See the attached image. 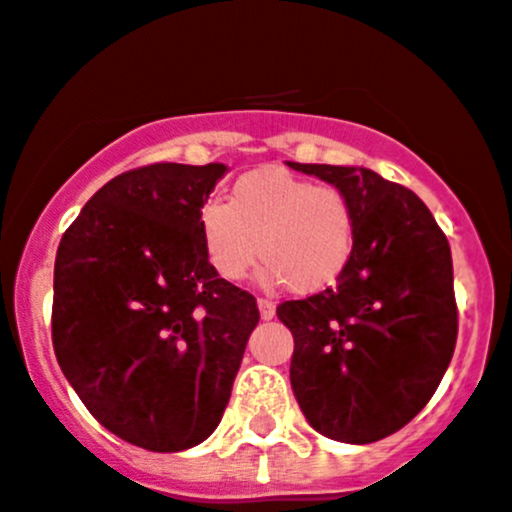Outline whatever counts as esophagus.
I'll return each instance as SVG.
<instances>
[{
    "label": "esophagus",
    "mask_w": 512,
    "mask_h": 512,
    "mask_svg": "<svg viewBox=\"0 0 512 512\" xmlns=\"http://www.w3.org/2000/svg\"><path fill=\"white\" fill-rule=\"evenodd\" d=\"M257 310H260L262 320H272V317H275V302L257 300Z\"/></svg>",
    "instance_id": "esophagus-1"
}]
</instances>
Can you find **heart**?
I'll use <instances>...</instances> for the list:
<instances>
[{
  "label": "heart",
  "mask_w": 512,
  "mask_h": 512,
  "mask_svg": "<svg viewBox=\"0 0 512 512\" xmlns=\"http://www.w3.org/2000/svg\"><path fill=\"white\" fill-rule=\"evenodd\" d=\"M197 222L207 260L227 282H240L262 255L265 285L315 295L355 255L357 222L345 192L277 167L242 175L230 202H205Z\"/></svg>",
  "instance_id": "b5f03b06"
}]
</instances>
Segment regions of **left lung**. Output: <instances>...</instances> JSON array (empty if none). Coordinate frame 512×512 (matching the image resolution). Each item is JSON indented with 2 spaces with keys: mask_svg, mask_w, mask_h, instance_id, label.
<instances>
[{
  "mask_svg": "<svg viewBox=\"0 0 512 512\" xmlns=\"http://www.w3.org/2000/svg\"><path fill=\"white\" fill-rule=\"evenodd\" d=\"M287 167L347 195L355 255L335 287L287 300L290 382L307 423L365 445L408 425L438 390L458 337L448 237L413 190L367 167Z\"/></svg>",
  "mask_w": 512,
  "mask_h": 512,
  "instance_id": "8db88e82",
  "label": "left lung"
}]
</instances>
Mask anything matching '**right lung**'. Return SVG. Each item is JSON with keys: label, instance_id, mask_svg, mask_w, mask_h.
Returning <instances> with one entry per match:
<instances>
[{"label": "right lung", "instance_id": "add662e5", "mask_svg": "<svg viewBox=\"0 0 512 512\" xmlns=\"http://www.w3.org/2000/svg\"><path fill=\"white\" fill-rule=\"evenodd\" d=\"M227 165L140 167L82 207L54 260L52 342L64 377L117 438L195 448L220 425L260 310L212 270L200 237Z\"/></svg>", "mask_w": 512, "mask_h": 512}]
</instances>
